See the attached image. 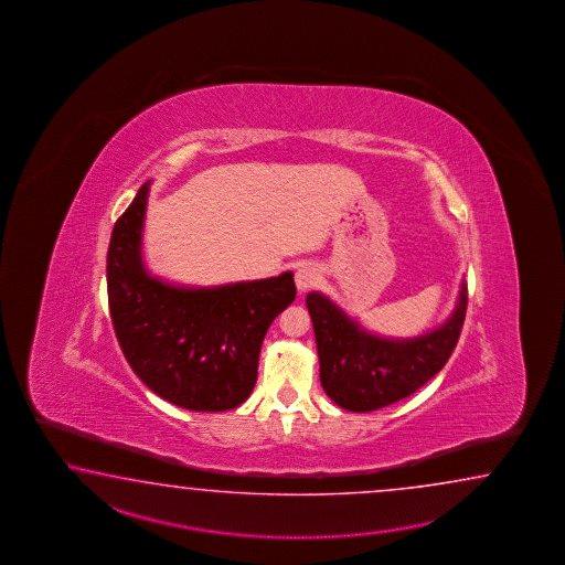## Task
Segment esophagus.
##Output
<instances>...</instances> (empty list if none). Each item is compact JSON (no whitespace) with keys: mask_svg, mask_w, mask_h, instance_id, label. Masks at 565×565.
Segmentation results:
<instances>
[{"mask_svg":"<svg viewBox=\"0 0 565 565\" xmlns=\"http://www.w3.org/2000/svg\"><path fill=\"white\" fill-rule=\"evenodd\" d=\"M317 280H319V270L312 265H302L295 273V282H297V288H299L300 292L315 287Z\"/></svg>","mask_w":565,"mask_h":565,"instance_id":"obj_1","label":"esophagus"}]
</instances>
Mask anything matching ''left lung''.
<instances>
[{
	"mask_svg": "<svg viewBox=\"0 0 565 565\" xmlns=\"http://www.w3.org/2000/svg\"><path fill=\"white\" fill-rule=\"evenodd\" d=\"M469 288L460 285L457 309L426 335L392 341L372 335L331 300L307 295L324 394L341 408L372 412L404 399L433 380L457 348L467 315Z\"/></svg>",
	"mask_w": 565,
	"mask_h": 565,
	"instance_id": "1",
	"label": "left lung"
}]
</instances>
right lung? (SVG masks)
I'll return each instance as SVG.
<instances>
[{
    "mask_svg": "<svg viewBox=\"0 0 565 565\" xmlns=\"http://www.w3.org/2000/svg\"><path fill=\"white\" fill-rule=\"evenodd\" d=\"M145 205L147 185L108 244V311L122 355L151 392L180 408H236L256 384L268 327L297 297L292 273L217 288L166 285L141 260Z\"/></svg>",
    "mask_w": 565,
    "mask_h": 565,
    "instance_id": "add662e5",
    "label": "right lung"
}]
</instances>
